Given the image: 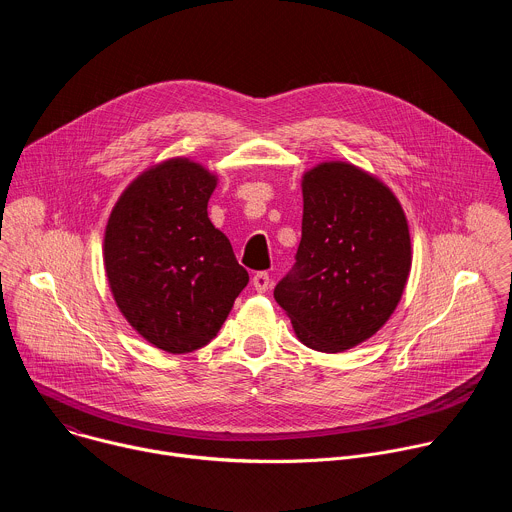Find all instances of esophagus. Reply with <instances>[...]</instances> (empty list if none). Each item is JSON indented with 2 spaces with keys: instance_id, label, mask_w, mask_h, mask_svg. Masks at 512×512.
Here are the masks:
<instances>
[{
  "instance_id": "obj_1",
  "label": "esophagus",
  "mask_w": 512,
  "mask_h": 512,
  "mask_svg": "<svg viewBox=\"0 0 512 512\" xmlns=\"http://www.w3.org/2000/svg\"><path fill=\"white\" fill-rule=\"evenodd\" d=\"M251 283H253L255 291H259V294H265V291H267V289H269V285H271L269 273H267V271H257V273L253 275Z\"/></svg>"
}]
</instances>
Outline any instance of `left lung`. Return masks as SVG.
<instances>
[{
  "label": "left lung",
  "instance_id": "8db88e82",
  "mask_svg": "<svg viewBox=\"0 0 512 512\" xmlns=\"http://www.w3.org/2000/svg\"><path fill=\"white\" fill-rule=\"evenodd\" d=\"M302 194L296 265L273 296L300 342L344 352L395 312L411 271L409 225L389 186L348 162L308 170Z\"/></svg>",
  "mask_w": 512,
  "mask_h": 512
}]
</instances>
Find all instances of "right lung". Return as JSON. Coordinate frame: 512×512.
<instances>
[{"mask_svg":"<svg viewBox=\"0 0 512 512\" xmlns=\"http://www.w3.org/2000/svg\"><path fill=\"white\" fill-rule=\"evenodd\" d=\"M216 180L188 158L166 160L123 190L107 221L115 304L139 336L172 354L208 344L249 283L206 212Z\"/></svg>","mask_w":512,"mask_h":512,"instance_id":"obj_1","label":"right lung"}]
</instances>
